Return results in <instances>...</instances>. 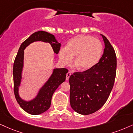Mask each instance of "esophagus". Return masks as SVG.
<instances>
[{
    "label": "esophagus",
    "mask_w": 133,
    "mask_h": 133,
    "mask_svg": "<svg viewBox=\"0 0 133 133\" xmlns=\"http://www.w3.org/2000/svg\"><path fill=\"white\" fill-rule=\"evenodd\" d=\"M70 76H71V73H70V72H68V73H66V80H68V79H69V78H70Z\"/></svg>",
    "instance_id": "esophagus-1"
}]
</instances>
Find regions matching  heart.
Segmentation results:
<instances>
[{"label":"heart","instance_id":"b5f03b06","mask_svg":"<svg viewBox=\"0 0 133 133\" xmlns=\"http://www.w3.org/2000/svg\"><path fill=\"white\" fill-rule=\"evenodd\" d=\"M103 52V45L99 39L88 35H78L70 39L66 47L59 50V59L63 65L75 62L81 70L92 68L99 62Z\"/></svg>","mask_w":133,"mask_h":133}]
</instances>
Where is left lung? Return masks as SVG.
Instances as JSON below:
<instances>
[{
	"label": "left lung",
	"mask_w": 133,
	"mask_h": 133,
	"mask_svg": "<svg viewBox=\"0 0 133 133\" xmlns=\"http://www.w3.org/2000/svg\"><path fill=\"white\" fill-rule=\"evenodd\" d=\"M101 35L105 49L99 62L86 71L75 72L69 78L70 105L75 112L81 115L93 114L104 105L115 79V52L107 37Z\"/></svg>",
	"instance_id": "left-lung-1"
}]
</instances>
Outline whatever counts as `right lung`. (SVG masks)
Segmentation results:
<instances>
[{
  "label": "right lung",
  "mask_w": 133,
  "mask_h": 133,
  "mask_svg": "<svg viewBox=\"0 0 133 133\" xmlns=\"http://www.w3.org/2000/svg\"><path fill=\"white\" fill-rule=\"evenodd\" d=\"M42 41L48 42L51 45L54 53L57 54L60 50L61 44L58 42L53 34L39 31L34 32L26 40L21 44L15 59L13 68L15 96L19 106L25 112L31 115H39L47 111L50 107L52 95L57 88L63 83L66 79V68H55L53 73L42 86L37 96L29 101H24L19 95V87L22 79V71L24 65V50L30 44L34 42Z\"/></svg>",
  "instance_id": "right-lung-1"
}]
</instances>
